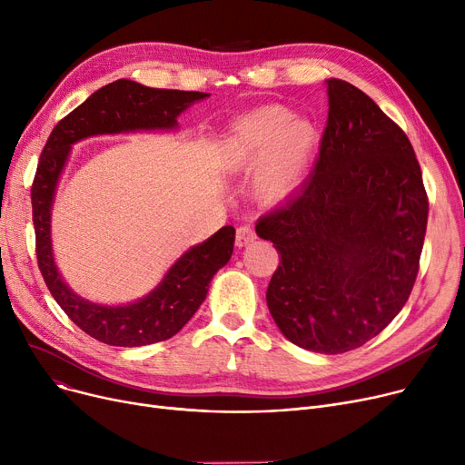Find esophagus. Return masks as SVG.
<instances>
[{
  "label": "esophagus",
  "mask_w": 465,
  "mask_h": 465,
  "mask_svg": "<svg viewBox=\"0 0 465 465\" xmlns=\"http://www.w3.org/2000/svg\"><path fill=\"white\" fill-rule=\"evenodd\" d=\"M256 239V232L251 224H245V226H239L237 228V233H235V245L241 249V247H247L251 245V242H254Z\"/></svg>",
  "instance_id": "obj_1"
}]
</instances>
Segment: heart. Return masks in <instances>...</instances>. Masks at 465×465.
Here are the masks:
<instances>
[{
	"mask_svg": "<svg viewBox=\"0 0 465 465\" xmlns=\"http://www.w3.org/2000/svg\"><path fill=\"white\" fill-rule=\"evenodd\" d=\"M321 143V128L284 105H263L235 118L220 135L214 160L226 173L252 171V192L277 203L303 183Z\"/></svg>",
	"mask_w": 465,
	"mask_h": 465,
	"instance_id": "heart-1",
	"label": "heart"
}]
</instances>
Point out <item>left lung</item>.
Listing matches in <instances>:
<instances>
[{
	"label": "left lung",
	"mask_w": 465,
	"mask_h": 465,
	"mask_svg": "<svg viewBox=\"0 0 465 465\" xmlns=\"http://www.w3.org/2000/svg\"><path fill=\"white\" fill-rule=\"evenodd\" d=\"M328 124L311 177L256 233L281 263L267 307L292 343L349 352L407 303L428 224L422 171L405 132L368 94L328 79Z\"/></svg>",
	"instance_id": "1"
}]
</instances>
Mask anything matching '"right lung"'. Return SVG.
<instances>
[{"label":"right lung","mask_w":465,"mask_h":465,"mask_svg":"<svg viewBox=\"0 0 465 465\" xmlns=\"http://www.w3.org/2000/svg\"><path fill=\"white\" fill-rule=\"evenodd\" d=\"M205 92L149 88L118 79L62 118L41 153L32 186L37 263L56 303L84 333L113 347H144L173 337L203 303L211 279L233 252L235 230L220 228L190 247L169 267L149 294L126 305H102L81 298L58 272L53 252L51 216L71 146L94 135L177 130V118Z\"/></svg>","instance_id":"right-lung-1"}]
</instances>
